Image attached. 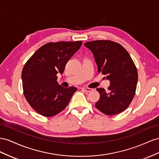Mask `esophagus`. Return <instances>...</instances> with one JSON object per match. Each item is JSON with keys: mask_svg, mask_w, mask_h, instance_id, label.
I'll list each match as a JSON object with an SVG mask.
<instances>
[{"mask_svg": "<svg viewBox=\"0 0 159 159\" xmlns=\"http://www.w3.org/2000/svg\"><path fill=\"white\" fill-rule=\"evenodd\" d=\"M81 89L84 90V91H85V92H91V91H93L92 89L87 88V87H82V88H81Z\"/></svg>", "mask_w": 159, "mask_h": 159, "instance_id": "obj_1", "label": "esophagus"}]
</instances>
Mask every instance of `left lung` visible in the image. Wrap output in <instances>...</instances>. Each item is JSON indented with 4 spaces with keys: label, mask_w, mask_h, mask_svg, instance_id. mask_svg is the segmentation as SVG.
Wrapping results in <instances>:
<instances>
[{
    "label": "left lung",
    "mask_w": 159,
    "mask_h": 159,
    "mask_svg": "<svg viewBox=\"0 0 159 159\" xmlns=\"http://www.w3.org/2000/svg\"><path fill=\"white\" fill-rule=\"evenodd\" d=\"M93 52L98 72L109 80L108 93L103 88L97 89L100 94L95 104L107 115L124 111L134 97L138 80L137 67L126 50L111 40H98L84 43Z\"/></svg>",
    "instance_id": "left-lung-1"
}]
</instances>
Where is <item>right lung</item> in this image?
<instances>
[{"instance_id":"add662e5","label":"right lung","mask_w":159,"mask_h":159,"mask_svg":"<svg viewBox=\"0 0 159 159\" xmlns=\"http://www.w3.org/2000/svg\"><path fill=\"white\" fill-rule=\"evenodd\" d=\"M82 41L48 43L36 51L22 71L24 95L30 107L46 117L65 109L77 89L58 84L57 73L82 45Z\"/></svg>"}]
</instances>
